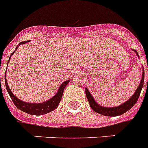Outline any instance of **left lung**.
<instances>
[{"mask_svg":"<svg viewBox=\"0 0 148 148\" xmlns=\"http://www.w3.org/2000/svg\"><path fill=\"white\" fill-rule=\"evenodd\" d=\"M132 50L133 52H136V56L139 57V55L138 53H137V52H136V50H133V49H132ZM144 67H143L142 77H141L140 82L139 84L138 88H136V92L133 93V95L130 97V99H128L127 101L125 102V103H123L122 104L118 106V107L108 108V107H103L101 105H99V103L95 100V99L93 98V96H92V94L90 93V92L88 91V89L87 88H85V95H86V97H87V99H88V103H89V105H90L91 108H92L95 112H96V113L98 114H100L102 115L108 116V117H115V116H119L121 115V114H123L125 113L126 111L130 110V109L135 105L136 101L138 100V98L139 96H140V94L141 90H142V88H143V86H144Z\"/></svg>","mask_w":148,"mask_h":148,"instance_id":"obj_1","label":"left lung"}]
</instances>
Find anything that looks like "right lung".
Wrapping results in <instances>:
<instances>
[{"label":"right lung","instance_id":"add662e5","mask_svg":"<svg viewBox=\"0 0 148 148\" xmlns=\"http://www.w3.org/2000/svg\"><path fill=\"white\" fill-rule=\"evenodd\" d=\"M29 40H27V41H22L18 44V46L16 48V50L18 49V45H21L23 44H26L27 42H29ZM16 50L11 54L8 60H11L12 56L14 54V52H16ZM4 79H5V86H6V89H7L8 92L9 94L11 99L14 103V104L16 105V107L19 109V110H23V112L29 114H33V115H42V114H45L49 112H51L52 110H54L55 109H56L58 107V105L60 103V100L62 99V96L63 94V90L66 88V86L67 85L70 80H66L65 82H63L61 85L60 86V88L58 89L57 92L55 94L54 96H52L51 99H48L46 101L43 102V103H27V102L23 101L21 99H19L17 98L14 94L12 93V92L10 89L9 86L8 85L7 79H6V74L4 75ZM1 84V82H0Z\"/></svg>","mask_w":148,"mask_h":148}]
</instances>
